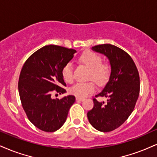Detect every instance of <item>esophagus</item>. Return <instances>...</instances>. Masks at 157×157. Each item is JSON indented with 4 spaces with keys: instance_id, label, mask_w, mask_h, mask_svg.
Instances as JSON below:
<instances>
[{
    "instance_id": "1",
    "label": "esophagus",
    "mask_w": 157,
    "mask_h": 157,
    "mask_svg": "<svg viewBox=\"0 0 157 157\" xmlns=\"http://www.w3.org/2000/svg\"><path fill=\"white\" fill-rule=\"evenodd\" d=\"M76 100L77 101H80V102H82L84 100V98H76Z\"/></svg>"
}]
</instances>
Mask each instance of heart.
I'll list each match as a JSON object with an SVG mask.
<instances>
[{"instance_id": "b5f03b06", "label": "heart", "mask_w": 157, "mask_h": 157, "mask_svg": "<svg viewBox=\"0 0 157 157\" xmlns=\"http://www.w3.org/2000/svg\"><path fill=\"white\" fill-rule=\"evenodd\" d=\"M80 62L85 66L90 68L88 79L93 80L97 84L102 85L107 82L111 74V67L108 63H102L101 56L94 52L88 51L82 54L80 57ZM62 75L65 82H73V67L71 63H67L62 69ZM96 86L94 82H78L70 88V92L80 98H84L95 90Z\"/></svg>"}]
</instances>
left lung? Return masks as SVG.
<instances>
[{"mask_svg":"<svg viewBox=\"0 0 157 157\" xmlns=\"http://www.w3.org/2000/svg\"><path fill=\"white\" fill-rule=\"evenodd\" d=\"M92 49L108 57L111 71L105 86L95 95L105 97L106 102L94 98V107L87 117L98 131L111 132L122 124L134 110L140 93V76L132 57L120 48L107 44Z\"/></svg>","mask_w":157,"mask_h":157,"instance_id":"left-lung-1","label":"left lung"}]
</instances>
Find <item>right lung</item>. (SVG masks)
Returning a JSON list of instances; mask_svg holds the SVG:
<instances>
[{
  "mask_svg": "<svg viewBox=\"0 0 157 157\" xmlns=\"http://www.w3.org/2000/svg\"><path fill=\"white\" fill-rule=\"evenodd\" d=\"M75 49L48 45L34 52L27 59L18 83L23 109L33 124L44 132H55L66 121L75 98L67 95L52 99V92L64 94L66 86L62 69L73 59Z\"/></svg>",
  "mask_w": 157,
  "mask_h": 157,
  "instance_id": "right-lung-1",
  "label": "right lung"
}]
</instances>
